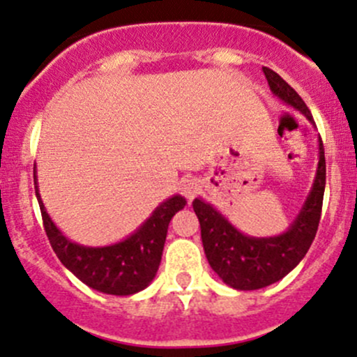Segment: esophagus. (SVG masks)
Wrapping results in <instances>:
<instances>
[{
	"label": "esophagus",
	"mask_w": 357,
	"mask_h": 357,
	"mask_svg": "<svg viewBox=\"0 0 357 357\" xmlns=\"http://www.w3.org/2000/svg\"><path fill=\"white\" fill-rule=\"evenodd\" d=\"M180 190H182V194L185 195V197L190 201V199H194V195L199 192V183H197V180H194V178L183 180L182 185H180Z\"/></svg>",
	"instance_id": "obj_1"
}]
</instances>
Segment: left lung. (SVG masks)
Returning <instances> with one entry per match:
<instances>
[{"instance_id":"obj_1","label":"left lung","mask_w":357,"mask_h":357,"mask_svg":"<svg viewBox=\"0 0 357 357\" xmlns=\"http://www.w3.org/2000/svg\"><path fill=\"white\" fill-rule=\"evenodd\" d=\"M271 91L287 105L300 110L313 124L306 103L281 76L269 68H262ZM318 168L312 190L305 204L287 228V231L269 238H255L240 233L228 220L202 199H194L192 208L201 223V238L209 266L228 286L241 291L260 289L274 284L289 274L315 240L321 216L325 192V151L318 137Z\"/></svg>"}]
</instances>
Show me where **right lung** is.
Instances as JSON below:
<instances>
[{"instance_id":"right-lung-1","label":"right lung","mask_w":357,"mask_h":357,"mask_svg":"<svg viewBox=\"0 0 357 357\" xmlns=\"http://www.w3.org/2000/svg\"><path fill=\"white\" fill-rule=\"evenodd\" d=\"M33 183L45 235L61 264L86 286L116 296H129L153 281L162 260L168 223L187 204L182 195H174L153 211L151 216L126 240L107 247H83L68 240L52 223L37 189L36 172Z\"/></svg>"}]
</instances>
